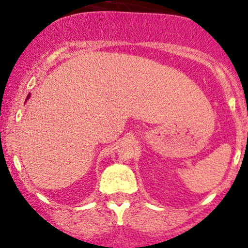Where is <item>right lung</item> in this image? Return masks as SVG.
Returning <instances> with one entry per match:
<instances>
[{
  "label": "right lung",
  "mask_w": 248,
  "mask_h": 248,
  "mask_svg": "<svg viewBox=\"0 0 248 248\" xmlns=\"http://www.w3.org/2000/svg\"><path fill=\"white\" fill-rule=\"evenodd\" d=\"M30 97H31V93H28V96H27V98H26V101H27Z\"/></svg>",
  "instance_id": "right-lung-1"
}]
</instances>
